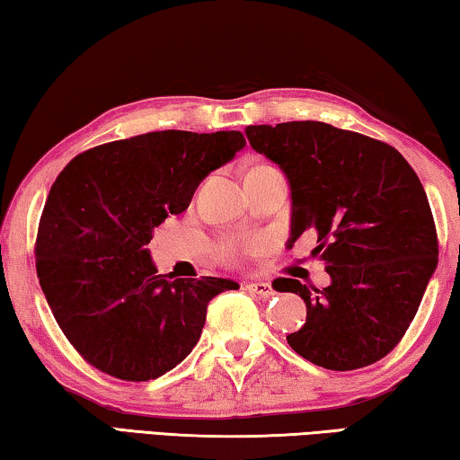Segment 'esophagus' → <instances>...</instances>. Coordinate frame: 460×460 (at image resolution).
<instances>
[{
	"mask_svg": "<svg viewBox=\"0 0 460 460\" xmlns=\"http://www.w3.org/2000/svg\"><path fill=\"white\" fill-rule=\"evenodd\" d=\"M247 290L261 296V298H270V296L276 294L274 286H271L270 282H252V284H247Z\"/></svg>",
	"mask_w": 460,
	"mask_h": 460,
	"instance_id": "obj_1",
	"label": "esophagus"
}]
</instances>
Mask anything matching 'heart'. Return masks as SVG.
<instances>
[{
	"mask_svg": "<svg viewBox=\"0 0 460 460\" xmlns=\"http://www.w3.org/2000/svg\"><path fill=\"white\" fill-rule=\"evenodd\" d=\"M253 245V241H243V243H227L221 247V258L225 260H235L241 253Z\"/></svg>",
	"mask_w": 460,
	"mask_h": 460,
	"instance_id": "obj_1",
	"label": "heart"
}]
</instances>
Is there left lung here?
<instances>
[{"instance_id": "left-lung-1", "label": "left lung", "mask_w": 460, "mask_h": 460, "mask_svg": "<svg viewBox=\"0 0 460 460\" xmlns=\"http://www.w3.org/2000/svg\"><path fill=\"white\" fill-rule=\"evenodd\" d=\"M245 136L290 184L288 247L316 233L313 253L331 276L323 290L284 278L279 292L306 305L288 345L332 371L379 361L414 321L438 263L422 182L395 147L323 121L247 126Z\"/></svg>"}]
</instances>
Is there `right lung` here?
Segmentation results:
<instances>
[{"label": "right lung", "mask_w": 460, "mask_h": 460, "mask_svg": "<svg viewBox=\"0 0 460 460\" xmlns=\"http://www.w3.org/2000/svg\"><path fill=\"white\" fill-rule=\"evenodd\" d=\"M245 147L241 131H152L93 147L54 181L36 239L42 292L71 345L126 381L164 376L192 351L225 278L170 279L155 270L154 229Z\"/></svg>", "instance_id": "obj_1"}]
</instances>
